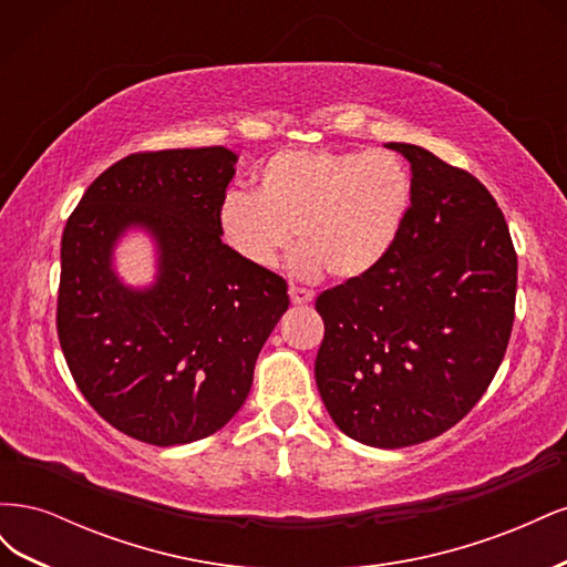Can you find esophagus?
Masks as SVG:
<instances>
[{
	"instance_id": "34e87169",
	"label": "esophagus",
	"mask_w": 567,
	"mask_h": 567,
	"mask_svg": "<svg viewBox=\"0 0 567 567\" xmlns=\"http://www.w3.org/2000/svg\"><path fill=\"white\" fill-rule=\"evenodd\" d=\"M288 296H290V302H293V305H305V302L315 300L312 290L310 288H300V286H290L288 288Z\"/></svg>"
}]
</instances>
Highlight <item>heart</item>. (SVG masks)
<instances>
[{"label":"heart","mask_w":567,"mask_h":567,"mask_svg":"<svg viewBox=\"0 0 567 567\" xmlns=\"http://www.w3.org/2000/svg\"><path fill=\"white\" fill-rule=\"evenodd\" d=\"M411 200L409 169L390 151H281L257 169L255 194L221 198L217 229L257 269L277 265L298 234V274L354 279L390 255Z\"/></svg>","instance_id":"obj_1"}]
</instances>
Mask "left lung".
I'll use <instances>...</instances> for the list:
<instances>
[{"mask_svg":"<svg viewBox=\"0 0 567 567\" xmlns=\"http://www.w3.org/2000/svg\"><path fill=\"white\" fill-rule=\"evenodd\" d=\"M414 200L385 260L317 298L315 379L348 437L400 450L450 431L483 398L516 315L518 257L471 173L414 144Z\"/></svg>","mask_w":567,"mask_h":567,"instance_id":"1","label":"left lung"}]
</instances>
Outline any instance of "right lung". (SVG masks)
<instances>
[{"instance_id":"1","label":"right lung","mask_w":567,"mask_h":567,"mask_svg":"<svg viewBox=\"0 0 567 567\" xmlns=\"http://www.w3.org/2000/svg\"><path fill=\"white\" fill-rule=\"evenodd\" d=\"M225 146L144 151L101 173L61 238L56 331L96 414L156 447L203 440L244 406L257 354L288 310V286L221 244L217 210L234 177ZM157 238L159 279L118 284L116 238Z\"/></svg>"}]
</instances>
